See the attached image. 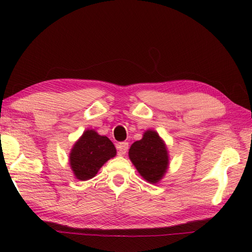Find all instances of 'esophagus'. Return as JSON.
<instances>
[{"mask_svg":"<svg viewBox=\"0 0 252 252\" xmlns=\"http://www.w3.org/2000/svg\"><path fill=\"white\" fill-rule=\"evenodd\" d=\"M117 148H118V151H119L120 155H126V152H127V149H129V144H127L126 142L118 143Z\"/></svg>","mask_w":252,"mask_h":252,"instance_id":"obj_1","label":"esophagus"}]
</instances>
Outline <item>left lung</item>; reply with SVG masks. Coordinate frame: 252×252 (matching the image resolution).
<instances>
[{
	"instance_id": "8db88e82",
	"label": "left lung",
	"mask_w": 252,
	"mask_h": 252,
	"mask_svg": "<svg viewBox=\"0 0 252 252\" xmlns=\"http://www.w3.org/2000/svg\"><path fill=\"white\" fill-rule=\"evenodd\" d=\"M129 157L140 174L149 183H157L168 169L167 148L155 131H146L142 140L132 144Z\"/></svg>"
}]
</instances>
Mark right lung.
<instances>
[{"label":"right lung","mask_w":252,"mask_h":252,"mask_svg":"<svg viewBox=\"0 0 252 252\" xmlns=\"http://www.w3.org/2000/svg\"><path fill=\"white\" fill-rule=\"evenodd\" d=\"M116 148L107 136L93 130L83 133L70 153V165L77 179L87 181L98 172L107 160L116 156Z\"/></svg>","instance_id":"add662e5"}]
</instances>
